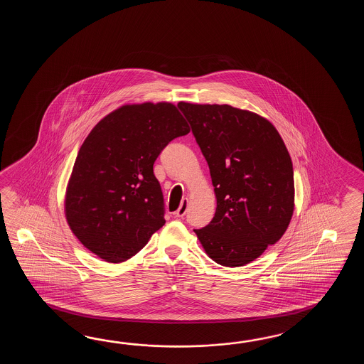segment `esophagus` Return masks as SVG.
Listing matches in <instances>:
<instances>
[{
	"label": "esophagus",
	"mask_w": 364,
	"mask_h": 364,
	"mask_svg": "<svg viewBox=\"0 0 364 364\" xmlns=\"http://www.w3.org/2000/svg\"><path fill=\"white\" fill-rule=\"evenodd\" d=\"M187 204H188V200H187V199H183V200L181 201V205H179V208L176 210V216H185L186 212H187Z\"/></svg>",
	"instance_id": "1"
}]
</instances>
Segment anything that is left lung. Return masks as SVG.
Instances as JSON below:
<instances>
[{
	"label": "left lung",
	"instance_id": "left-lung-1",
	"mask_svg": "<svg viewBox=\"0 0 364 364\" xmlns=\"http://www.w3.org/2000/svg\"><path fill=\"white\" fill-rule=\"evenodd\" d=\"M205 157L215 217L193 229L210 259L242 267L287 232L294 210V171L284 140L263 117L230 105L179 102Z\"/></svg>",
	"mask_w": 364,
	"mask_h": 364
}]
</instances>
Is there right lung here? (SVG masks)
Returning a JSON list of instances; mask_svg holds the SVG:
<instances>
[{
    "label": "right lung",
    "instance_id": "add662e5",
    "mask_svg": "<svg viewBox=\"0 0 364 364\" xmlns=\"http://www.w3.org/2000/svg\"><path fill=\"white\" fill-rule=\"evenodd\" d=\"M190 132L169 102L124 105L85 138L70 177L65 213L85 247L109 263L138 254L165 224L154 164L164 148Z\"/></svg>",
    "mask_w": 364,
    "mask_h": 364
}]
</instances>
